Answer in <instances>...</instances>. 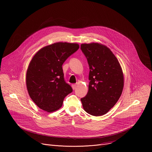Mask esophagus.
<instances>
[{
  "instance_id": "esophagus-1",
  "label": "esophagus",
  "mask_w": 152,
  "mask_h": 152,
  "mask_svg": "<svg viewBox=\"0 0 152 152\" xmlns=\"http://www.w3.org/2000/svg\"><path fill=\"white\" fill-rule=\"evenodd\" d=\"M76 86H77V85H76V84H73V85H72V88H73V90H75V89H76Z\"/></svg>"
}]
</instances>
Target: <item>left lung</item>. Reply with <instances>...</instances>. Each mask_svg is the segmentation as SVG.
<instances>
[{
	"mask_svg": "<svg viewBox=\"0 0 152 152\" xmlns=\"http://www.w3.org/2000/svg\"><path fill=\"white\" fill-rule=\"evenodd\" d=\"M89 66L88 92L81 98L83 109L95 116L106 114L118 102L124 85L121 64L111 50L98 43H82Z\"/></svg>",
	"mask_w": 152,
	"mask_h": 152,
	"instance_id": "1",
	"label": "left lung"
}]
</instances>
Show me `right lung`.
I'll use <instances>...</instances> for the list:
<instances>
[{"label": "right lung", "mask_w": 152, "mask_h": 152, "mask_svg": "<svg viewBox=\"0 0 152 152\" xmlns=\"http://www.w3.org/2000/svg\"><path fill=\"white\" fill-rule=\"evenodd\" d=\"M79 48L76 43L56 42L43 47L34 55L26 72L29 96L42 110L55 112L73 91L66 83L62 65Z\"/></svg>", "instance_id": "add662e5"}]
</instances>
